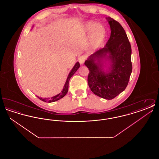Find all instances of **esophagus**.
Instances as JSON below:
<instances>
[{"mask_svg": "<svg viewBox=\"0 0 159 159\" xmlns=\"http://www.w3.org/2000/svg\"><path fill=\"white\" fill-rule=\"evenodd\" d=\"M86 60V57L85 55H81L78 58V60L80 64H83Z\"/></svg>", "mask_w": 159, "mask_h": 159, "instance_id": "34e87169", "label": "esophagus"}]
</instances>
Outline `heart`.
<instances>
[{"label": "heart", "mask_w": 159, "mask_h": 159, "mask_svg": "<svg viewBox=\"0 0 159 159\" xmlns=\"http://www.w3.org/2000/svg\"><path fill=\"white\" fill-rule=\"evenodd\" d=\"M84 31L87 33H90V46L92 49L98 48L104 42L106 30L101 24L92 21H88L84 24Z\"/></svg>", "instance_id": "obj_1"}]
</instances>
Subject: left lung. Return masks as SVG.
Listing matches in <instances>:
<instances>
[{
	"label": "left lung",
	"instance_id": "obj_1",
	"mask_svg": "<svg viewBox=\"0 0 159 159\" xmlns=\"http://www.w3.org/2000/svg\"><path fill=\"white\" fill-rule=\"evenodd\" d=\"M111 35L105 46L91 55L84 62L89 70L88 83L92 92L101 98L112 99L128 86L132 70V49L128 38L120 23L107 18ZM103 59L110 61L111 67L105 72Z\"/></svg>",
	"mask_w": 159,
	"mask_h": 159
}]
</instances>
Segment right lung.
<instances>
[{
	"mask_svg": "<svg viewBox=\"0 0 159 159\" xmlns=\"http://www.w3.org/2000/svg\"><path fill=\"white\" fill-rule=\"evenodd\" d=\"M80 67V64L79 62H77L76 63V64L75 65V66L73 67V68H72V70H71L70 73H69L68 75V77L67 79V80H66V82L65 83L64 86V88L61 91V93H60L59 94L54 96L53 97H51V98H44L42 99V98H39V97H38L40 99H41L42 101H44V102H55V101H57L59 99L63 98L67 93L68 90V83H69V81H70V78L72 77V76L76 73V71L77 70V69L79 68Z\"/></svg>",
	"mask_w": 159,
	"mask_h": 159,
	"instance_id": "right-lung-1",
	"label": "right lung"
}]
</instances>
